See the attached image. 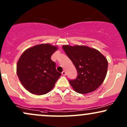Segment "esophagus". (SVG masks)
<instances>
[{
    "label": "esophagus",
    "mask_w": 127,
    "mask_h": 127,
    "mask_svg": "<svg viewBox=\"0 0 127 127\" xmlns=\"http://www.w3.org/2000/svg\"><path fill=\"white\" fill-rule=\"evenodd\" d=\"M62 73V75H64V76L66 75V72H65V70L63 71V72Z\"/></svg>",
    "instance_id": "1"
}]
</instances>
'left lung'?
<instances>
[{
  "mask_svg": "<svg viewBox=\"0 0 127 127\" xmlns=\"http://www.w3.org/2000/svg\"><path fill=\"white\" fill-rule=\"evenodd\" d=\"M63 48L78 72L75 79L68 80L77 93L87 94L101 85L107 74L108 62L97 49L87 46L63 45Z\"/></svg>",
  "mask_w": 127,
  "mask_h": 127,
  "instance_id": "8db88e82",
  "label": "left lung"
}]
</instances>
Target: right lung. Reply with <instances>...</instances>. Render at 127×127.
<instances>
[{"instance_id":"obj_1","label":"right lung","mask_w":127,"mask_h":127,"mask_svg":"<svg viewBox=\"0 0 127 127\" xmlns=\"http://www.w3.org/2000/svg\"><path fill=\"white\" fill-rule=\"evenodd\" d=\"M57 48L45 43L29 48L22 54L17 63V73L22 85L30 93L43 95L54 88L62 75L51 59Z\"/></svg>"}]
</instances>
